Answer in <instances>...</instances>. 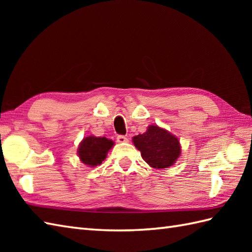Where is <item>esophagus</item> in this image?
<instances>
[{"instance_id": "esophagus-1", "label": "esophagus", "mask_w": 252, "mask_h": 252, "mask_svg": "<svg viewBox=\"0 0 252 252\" xmlns=\"http://www.w3.org/2000/svg\"><path fill=\"white\" fill-rule=\"evenodd\" d=\"M117 142L120 143V144H123V143H127V142H129V140H127V137L125 136V135H118L117 136Z\"/></svg>"}]
</instances>
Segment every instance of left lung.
I'll return each mask as SVG.
<instances>
[{"instance_id": "obj_1", "label": "left lung", "mask_w": 252, "mask_h": 252, "mask_svg": "<svg viewBox=\"0 0 252 252\" xmlns=\"http://www.w3.org/2000/svg\"><path fill=\"white\" fill-rule=\"evenodd\" d=\"M132 140L144 161L155 169L171 167L181 155L179 138L158 126H149L145 133Z\"/></svg>"}]
</instances>
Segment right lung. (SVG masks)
<instances>
[{
  "mask_svg": "<svg viewBox=\"0 0 252 252\" xmlns=\"http://www.w3.org/2000/svg\"><path fill=\"white\" fill-rule=\"evenodd\" d=\"M114 145L115 143L105 136H87L80 143L78 156L84 164L90 168H94L104 161L107 157V153Z\"/></svg>",
  "mask_w": 252,
  "mask_h": 252,
  "instance_id": "right-lung-1",
  "label": "right lung"
}]
</instances>
